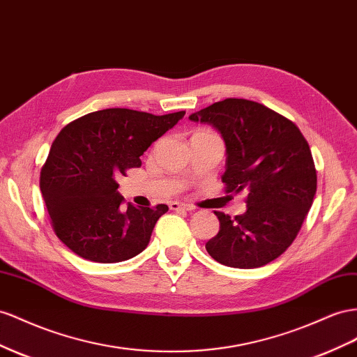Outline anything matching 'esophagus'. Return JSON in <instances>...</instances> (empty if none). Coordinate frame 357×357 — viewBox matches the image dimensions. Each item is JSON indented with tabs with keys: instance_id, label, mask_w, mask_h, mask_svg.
<instances>
[{
	"instance_id": "1",
	"label": "esophagus",
	"mask_w": 357,
	"mask_h": 357,
	"mask_svg": "<svg viewBox=\"0 0 357 357\" xmlns=\"http://www.w3.org/2000/svg\"><path fill=\"white\" fill-rule=\"evenodd\" d=\"M169 208H171V210H176V211H178V210L192 211V210H194V207H192V206L185 204V202H177V201H171V202H169Z\"/></svg>"
}]
</instances>
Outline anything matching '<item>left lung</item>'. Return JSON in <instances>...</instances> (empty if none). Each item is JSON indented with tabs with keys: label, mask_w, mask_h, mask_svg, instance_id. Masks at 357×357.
Instances as JSON below:
<instances>
[{
	"label": "left lung",
	"mask_w": 357,
	"mask_h": 357,
	"mask_svg": "<svg viewBox=\"0 0 357 357\" xmlns=\"http://www.w3.org/2000/svg\"><path fill=\"white\" fill-rule=\"evenodd\" d=\"M222 137L227 194L245 192L246 211H215L219 233L206 243L218 263L255 268L284 254L302 228L317 190L310 146L293 121L261 103L225 99L189 115Z\"/></svg>",
	"instance_id": "8db88e82"
}]
</instances>
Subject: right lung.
<instances>
[{
  "instance_id": "right-lung-1",
  "label": "right lung",
  "mask_w": 357,
  "mask_h": 357,
  "mask_svg": "<svg viewBox=\"0 0 357 357\" xmlns=\"http://www.w3.org/2000/svg\"><path fill=\"white\" fill-rule=\"evenodd\" d=\"M185 117L126 108L86 114L52 142L40 172V190L56 237L94 263L126 261L147 248L168 206H123L117 178L141 167V156Z\"/></svg>"
}]
</instances>
